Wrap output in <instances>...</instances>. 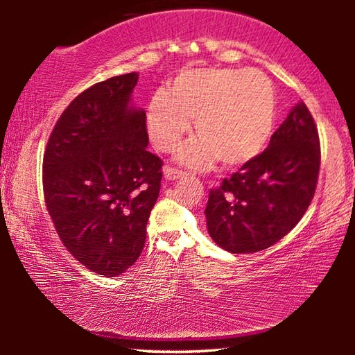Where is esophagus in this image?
<instances>
[{
    "label": "esophagus",
    "mask_w": 355,
    "mask_h": 355,
    "mask_svg": "<svg viewBox=\"0 0 355 355\" xmlns=\"http://www.w3.org/2000/svg\"><path fill=\"white\" fill-rule=\"evenodd\" d=\"M189 173L184 172L182 169H177V167H166L164 169V177L167 180H177V178H183V177H188Z\"/></svg>",
    "instance_id": "1"
}]
</instances>
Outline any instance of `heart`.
I'll list each match as a JSON object with an SVG mask.
<instances>
[{
  "label": "heart",
  "instance_id": "1",
  "mask_svg": "<svg viewBox=\"0 0 355 355\" xmlns=\"http://www.w3.org/2000/svg\"><path fill=\"white\" fill-rule=\"evenodd\" d=\"M199 139L178 152L182 163L203 167L214 158L238 169L260 155L271 139L275 95L268 78L257 70L191 69L155 94L146 111L150 141L172 152L191 128Z\"/></svg>",
  "mask_w": 355,
  "mask_h": 355
}]
</instances>
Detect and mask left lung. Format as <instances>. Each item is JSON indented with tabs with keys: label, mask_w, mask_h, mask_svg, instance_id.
<instances>
[{
	"label": "left lung",
	"mask_w": 355,
	"mask_h": 355,
	"mask_svg": "<svg viewBox=\"0 0 355 355\" xmlns=\"http://www.w3.org/2000/svg\"><path fill=\"white\" fill-rule=\"evenodd\" d=\"M320 164L316 123L305 103H297L263 153L209 191L205 208L209 236L232 254L271 248L307 211Z\"/></svg>",
	"instance_id": "obj_1"
}]
</instances>
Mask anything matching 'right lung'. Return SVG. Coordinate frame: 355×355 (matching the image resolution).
<instances>
[{
  "mask_svg": "<svg viewBox=\"0 0 355 355\" xmlns=\"http://www.w3.org/2000/svg\"><path fill=\"white\" fill-rule=\"evenodd\" d=\"M139 73L81 92L53 128L44 155V197L59 238L83 266L116 277L146 244L163 161L147 150L146 111L130 106Z\"/></svg>",
  "mask_w": 355,
  "mask_h": 355,
  "instance_id": "1",
  "label": "right lung"
}]
</instances>
